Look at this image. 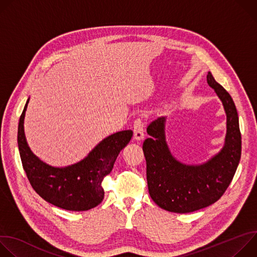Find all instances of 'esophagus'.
Returning <instances> with one entry per match:
<instances>
[{
    "mask_svg": "<svg viewBox=\"0 0 257 257\" xmlns=\"http://www.w3.org/2000/svg\"><path fill=\"white\" fill-rule=\"evenodd\" d=\"M144 122L142 118H137L133 123V131H134V138L136 140H140L144 136Z\"/></svg>",
    "mask_w": 257,
    "mask_h": 257,
    "instance_id": "esophagus-1",
    "label": "esophagus"
}]
</instances>
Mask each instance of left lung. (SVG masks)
Wrapping results in <instances>:
<instances>
[{"label":"left lung","mask_w":257,"mask_h":257,"mask_svg":"<svg viewBox=\"0 0 257 257\" xmlns=\"http://www.w3.org/2000/svg\"><path fill=\"white\" fill-rule=\"evenodd\" d=\"M207 83L223 101L227 114V136L222 152L201 166H186L171 155L165 139V118L148 126L150 138L143 142L146 179L152 199L162 208L187 213L206 207L223 196L236 173L241 158V132L235 103L211 73Z\"/></svg>","instance_id":"obj_1"}]
</instances>
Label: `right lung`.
Here are the masks:
<instances>
[{
	"label": "right lung",
	"instance_id": "right-lung-1",
	"mask_svg": "<svg viewBox=\"0 0 257 257\" xmlns=\"http://www.w3.org/2000/svg\"><path fill=\"white\" fill-rule=\"evenodd\" d=\"M27 99L18 125V148L30 185L46 201L67 210H88L98 205L104 195L102 181L112 171L119 153L129 143L133 132L125 130L103 139L81 162L53 168L36 158L28 148L23 122Z\"/></svg>",
	"mask_w": 257,
	"mask_h": 257
}]
</instances>
